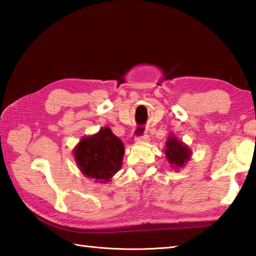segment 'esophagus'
Instances as JSON below:
<instances>
[{
	"label": "esophagus",
	"mask_w": 256,
	"mask_h": 256,
	"mask_svg": "<svg viewBox=\"0 0 256 256\" xmlns=\"http://www.w3.org/2000/svg\"><path fill=\"white\" fill-rule=\"evenodd\" d=\"M150 140V135L144 132L142 135H138V136H135V140L136 142H148V140Z\"/></svg>",
	"instance_id": "obj_1"
}]
</instances>
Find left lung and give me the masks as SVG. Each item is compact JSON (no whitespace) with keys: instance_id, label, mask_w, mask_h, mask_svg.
I'll use <instances>...</instances> for the list:
<instances>
[{"instance_id":"8db88e82","label":"left lung","mask_w":256,"mask_h":256,"mask_svg":"<svg viewBox=\"0 0 256 256\" xmlns=\"http://www.w3.org/2000/svg\"><path fill=\"white\" fill-rule=\"evenodd\" d=\"M166 158L174 167H182L184 166L190 158L189 148L182 142L178 140L175 136H170L166 143L165 150Z\"/></svg>"}]
</instances>
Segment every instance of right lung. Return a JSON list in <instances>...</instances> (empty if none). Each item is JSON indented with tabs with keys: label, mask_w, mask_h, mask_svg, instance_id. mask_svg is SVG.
Segmentation results:
<instances>
[{
	"label": "right lung",
	"mask_w": 256,
	"mask_h": 256,
	"mask_svg": "<svg viewBox=\"0 0 256 256\" xmlns=\"http://www.w3.org/2000/svg\"><path fill=\"white\" fill-rule=\"evenodd\" d=\"M124 145L108 128L84 138L74 150L76 162L86 177L106 182L122 166Z\"/></svg>",
	"instance_id": "1"
}]
</instances>
